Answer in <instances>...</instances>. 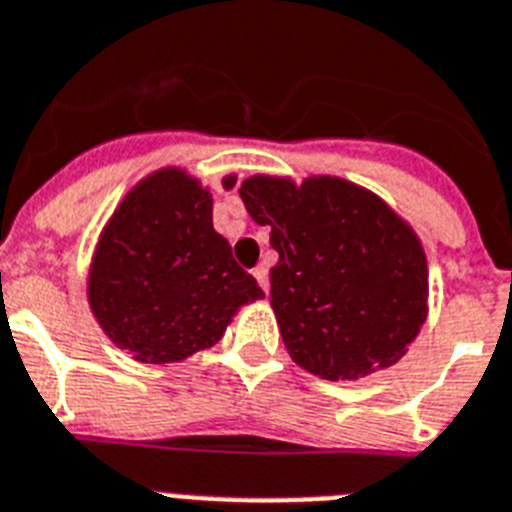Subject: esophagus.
<instances>
[{"label": "esophagus", "instance_id": "34e87169", "mask_svg": "<svg viewBox=\"0 0 512 512\" xmlns=\"http://www.w3.org/2000/svg\"><path fill=\"white\" fill-rule=\"evenodd\" d=\"M252 276L257 278V283H260V289H263L265 294H268V291H270V281H268V268H265V265H257V268L252 270Z\"/></svg>", "mask_w": 512, "mask_h": 512}]
</instances>
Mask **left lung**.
I'll return each mask as SVG.
<instances>
[{
	"label": "left lung",
	"mask_w": 512,
	"mask_h": 512,
	"mask_svg": "<svg viewBox=\"0 0 512 512\" xmlns=\"http://www.w3.org/2000/svg\"><path fill=\"white\" fill-rule=\"evenodd\" d=\"M278 252L270 307L291 359L322 380L393 367L427 320V255L375 192L338 176H249L239 187Z\"/></svg>",
	"instance_id": "obj_1"
}]
</instances>
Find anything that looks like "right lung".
Returning a JSON list of instances; mask_svg holds the SVG:
<instances>
[{
    "label": "right lung",
    "instance_id": "1",
    "mask_svg": "<svg viewBox=\"0 0 512 512\" xmlns=\"http://www.w3.org/2000/svg\"><path fill=\"white\" fill-rule=\"evenodd\" d=\"M231 190L236 176L221 179ZM263 289L213 229V195L184 169L137 182L98 236L88 304L101 330L135 362H182L210 349Z\"/></svg>",
    "mask_w": 512,
    "mask_h": 512
}]
</instances>
